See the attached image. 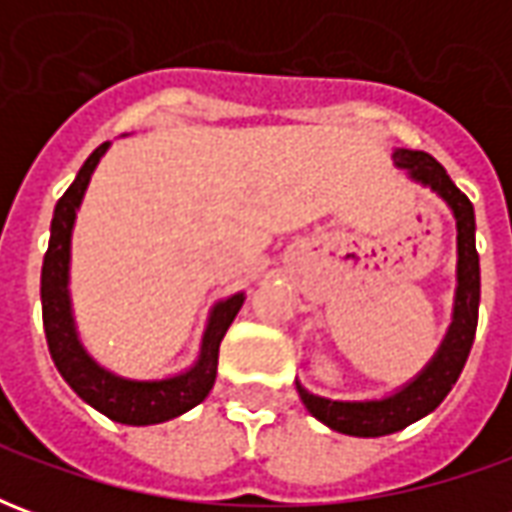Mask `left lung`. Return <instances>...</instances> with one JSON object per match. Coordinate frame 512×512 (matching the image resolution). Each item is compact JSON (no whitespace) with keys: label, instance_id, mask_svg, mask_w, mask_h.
<instances>
[{"label":"left lung","instance_id":"1","mask_svg":"<svg viewBox=\"0 0 512 512\" xmlns=\"http://www.w3.org/2000/svg\"><path fill=\"white\" fill-rule=\"evenodd\" d=\"M392 161L397 169H403L408 180L433 191L450 208L455 219L458 260H455L452 323L441 337L436 354L428 359V365L389 395L367 397V400H332V397L315 395L301 381H296L301 403L307 406L312 417L323 422L326 428L345 433V436H359V439H376V436H389V433L408 428L411 422L428 417L430 411L450 395L472 351L477 310H480V257L474 246L472 202L452 183L447 169L428 153L395 147Z\"/></svg>","mask_w":512,"mask_h":512}]
</instances>
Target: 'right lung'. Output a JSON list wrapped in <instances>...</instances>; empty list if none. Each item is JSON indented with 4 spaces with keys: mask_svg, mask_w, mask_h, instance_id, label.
Masks as SVG:
<instances>
[{
    "mask_svg": "<svg viewBox=\"0 0 512 512\" xmlns=\"http://www.w3.org/2000/svg\"><path fill=\"white\" fill-rule=\"evenodd\" d=\"M112 142L95 147L93 156L87 158L79 169L68 191L62 194L54 219H51V238L43 271H40V301H43V329L49 343L51 359L87 406L101 411L104 417L115 419L120 425H158L189 408L202 403L216 381V365H219V345L224 334L235 321L238 310L244 307L246 293L238 290L227 299H219L208 312V321L202 329L200 351L197 359L186 370L164 378H128L115 370L104 367L84 348L76 326L71 301V244L76 213L82 208L84 194L90 186L95 167L101 164Z\"/></svg>",
    "mask_w": 512,
    "mask_h": 512,
    "instance_id": "add662e5",
    "label": "right lung"
}]
</instances>
